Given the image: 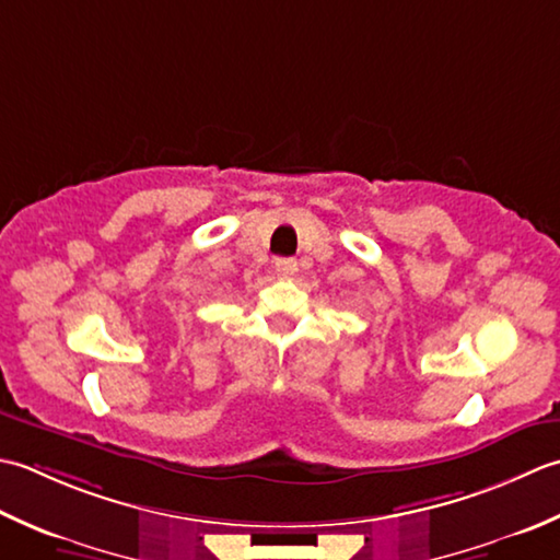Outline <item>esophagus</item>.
I'll return each instance as SVG.
<instances>
[{
	"mask_svg": "<svg viewBox=\"0 0 560 560\" xmlns=\"http://www.w3.org/2000/svg\"><path fill=\"white\" fill-rule=\"evenodd\" d=\"M276 272L280 278H292L296 272V260L294 258H276V264H272Z\"/></svg>",
	"mask_w": 560,
	"mask_h": 560,
	"instance_id": "obj_1",
	"label": "esophagus"
}]
</instances>
